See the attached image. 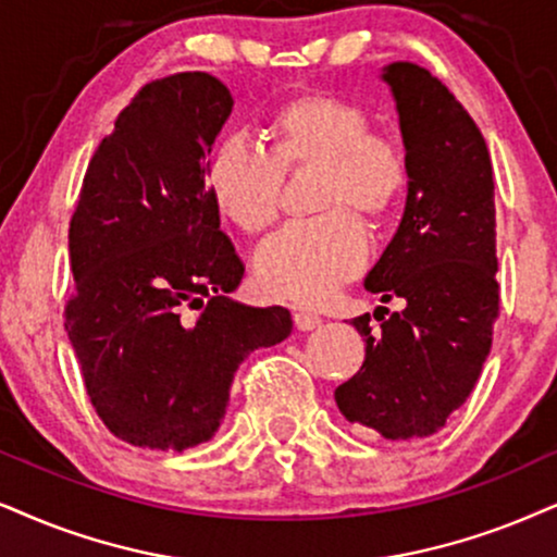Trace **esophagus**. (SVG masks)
Here are the masks:
<instances>
[{"mask_svg": "<svg viewBox=\"0 0 557 557\" xmlns=\"http://www.w3.org/2000/svg\"><path fill=\"white\" fill-rule=\"evenodd\" d=\"M293 321H295V329H298V331H313L321 323L319 315L306 313V311H295Z\"/></svg>", "mask_w": 557, "mask_h": 557, "instance_id": "esophagus-1", "label": "esophagus"}]
</instances>
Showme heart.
Returning a JSON list of instances; mask_svg holds the SVG:
<instances>
[{"mask_svg": "<svg viewBox=\"0 0 557 557\" xmlns=\"http://www.w3.org/2000/svg\"><path fill=\"white\" fill-rule=\"evenodd\" d=\"M270 151L238 133L218 140L208 161V195L218 213L259 234L277 215L283 172L319 166L315 221L290 223L255 255L257 285L274 300L319 306L364 270L370 236L351 210L380 221L406 189V159L372 136L357 102L313 91L280 104L267 123Z\"/></svg>", "mask_w": 557, "mask_h": 557, "instance_id": "b5f03b06", "label": "heart"}]
</instances>
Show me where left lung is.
Masks as SVG:
<instances>
[{
  "label": "left lung",
  "instance_id": "1",
  "mask_svg": "<svg viewBox=\"0 0 557 557\" xmlns=\"http://www.w3.org/2000/svg\"><path fill=\"white\" fill-rule=\"evenodd\" d=\"M396 100L406 149L408 195L393 242L364 287L377 306L351 319L364 336V362L334 391L349 424L385 440L440 432L475 388L498 315L496 202L488 146L455 95L411 61L380 74Z\"/></svg>",
  "mask_w": 557,
  "mask_h": 557
}]
</instances>
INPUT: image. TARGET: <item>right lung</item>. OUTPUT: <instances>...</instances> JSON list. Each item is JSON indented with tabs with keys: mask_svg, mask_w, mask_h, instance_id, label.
<instances>
[{
	"mask_svg": "<svg viewBox=\"0 0 557 557\" xmlns=\"http://www.w3.org/2000/svg\"><path fill=\"white\" fill-rule=\"evenodd\" d=\"M231 108L206 72L146 84L97 146L72 215L69 342L97 417L133 447L208 442L238 364L293 331L287 308L231 298L244 264L208 195Z\"/></svg>",
	"mask_w": 557,
	"mask_h": 557,
	"instance_id": "right-lung-1",
	"label": "right lung"
}]
</instances>
